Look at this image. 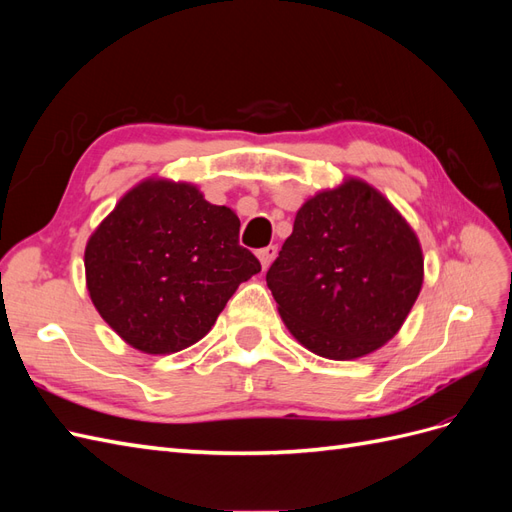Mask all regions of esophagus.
<instances>
[{
  "label": "esophagus",
  "mask_w": 512,
  "mask_h": 512,
  "mask_svg": "<svg viewBox=\"0 0 512 512\" xmlns=\"http://www.w3.org/2000/svg\"><path fill=\"white\" fill-rule=\"evenodd\" d=\"M275 254H277V247H275V245L262 247V250H258V252H256V256H258V260H260V265H262V269H267V267L271 265V260L275 258Z\"/></svg>",
  "instance_id": "34e87169"
}]
</instances>
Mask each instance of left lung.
<instances>
[{"label":"left lung","mask_w":512,"mask_h":512,"mask_svg":"<svg viewBox=\"0 0 512 512\" xmlns=\"http://www.w3.org/2000/svg\"><path fill=\"white\" fill-rule=\"evenodd\" d=\"M267 286L307 350L359 359L395 337L410 314L423 286L421 243L376 188L348 179L297 211Z\"/></svg>","instance_id":"left-lung-1"}]
</instances>
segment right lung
Returning <instances> with one entry per match:
<instances>
[{
	"label": "right lung",
	"instance_id": "right-lung-1",
	"mask_svg": "<svg viewBox=\"0 0 512 512\" xmlns=\"http://www.w3.org/2000/svg\"><path fill=\"white\" fill-rule=\"evenodd\" d=\"M239 218L192 183L147 179L85 247L87 290L123 342L147 354L203 339L241 282L260 271L239 245Z\"/></svg>",
	"mask_w": 512,
	"mask_h": 512
}]
</instances>
